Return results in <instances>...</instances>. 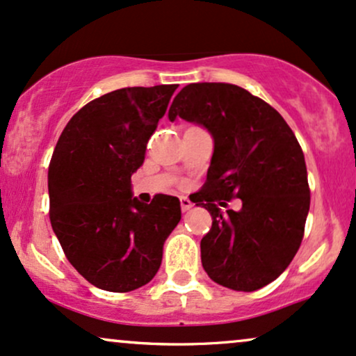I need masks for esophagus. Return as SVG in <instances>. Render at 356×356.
Listing matches in <instances>:
<instances>
[{"instance_id": "obj_1", "label": "esophagus", "mask_w": 356, "mask_h": 356, "mask_svg": "<svg viewBox=\"0 0 356 356\" xmlns=\"http://www.w3.org/2000/svg\"><path fill=\"white\" fill-rule=\"evenodd\" d=\"M179 204H181L183 211H188V209L193 208V203L186 198V196H181V198H179Z\"/></svg>"}]
</instances>
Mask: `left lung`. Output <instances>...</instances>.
Segmentation results:
<instances>
[{
  "label": "left lung",
  "mask_w": 356,
  "mask_h": 356,
  "mask_svg": "<svg viewBox=\"0 0 356 356\" xmlns=\"http://www.w3.org/2000/svg\"><path fill=\"white\" fill-rule=\"evenodd\" d=\"M204 127L214 140L208 178L196 206L213 226L201 239V262L214 282L252 292L291 264L310 208L307 166L282 115L243 87L198 82L183 87L168 118ZM239 197L238 212L219 205Z\"/></svg>",
  "instance_id": "obj_1"
}]
</instances>
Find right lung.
<instances>
[{
    "label": "right lung",
    "mask_w": 356,
    "mask_h": 356,
    "mask_svg": "<svg viewBox=\"0 0 356 356\" xmlns=\"http://www.w3.org/2000/svg\"><path fill=\"white\" fill-rule=\"evenodd\" d=\"M177 87H125L92 100L69 120L52 153V229L67 261L102 291L150 282L181 219L175 196L156 195L145 204L131 193V175Z\"/></svg>",
    "instance_id": "add662e5"
}]
</instances>
